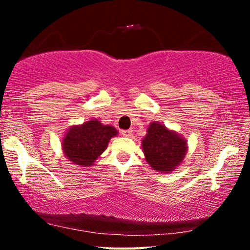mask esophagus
Returning a JSON list of instances; mask_svg holds the SVG:
<instances>
[{
    "mask_svg": "<svg viewBox=\"0 0 250 250\" xmlns=\"http://www.w3.org/2000/svg\"><path fill=\"white\" fill-rule=\"evenodd\" d=\"M121 134L125 138H129L130 135L132 134V130H124V131H121Z\"/></svg>",
    "mask_w": 250,
    "mask_h": 250,
    "instance_id": "1",
    "label": "esophagus"
}]
</instances>
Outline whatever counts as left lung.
<instances>
[{"instance_id": "obj_1", "label": "left lung", "mask_w": 250, "mask_h": 250, "mask_svg": "<svg viewBox=\"0 0 250 250\" xmlns=\"http://www.w3.org/2000/svg\"><path fill=\"white\" fill-rule=\"evenodd\" d=\"M141 146L147 164L163 174H171L183 163L188 147L183 135L158 121L151 122L147 126Z\"/></svg>"}]
</instances>
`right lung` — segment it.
I'll return each mask as SVG.
<instances>
[{"instance_id":"1","label":"right lung","mask_w":250,"mask_h":250,"mask_svg":"<svg viewBox=\"0 0 250 250\" xmlns=\"http://www.w3.org/2000/svg\"><path fill=\"white\" fill-rule=\"evenodd\" d=\"M117 135L115 126L90 119L83 125H71L66 131L62 140V153L73 164L89 167L107 149L111 138Z\"/></svg>"}]
</instances>
